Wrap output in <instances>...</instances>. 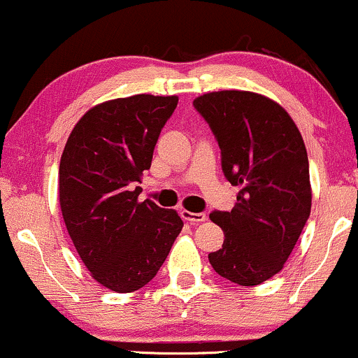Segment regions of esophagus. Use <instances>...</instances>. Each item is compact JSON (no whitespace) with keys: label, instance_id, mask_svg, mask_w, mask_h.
Wrapping results in <instances>:
<instances>
[{"label":"esophagus","instance_id":"obj_1","mask_svg":"<svg viewBox=\"0 0 358 358\" xmlns=\"http://www.w3.org/2000/svg\"><path fill=\"white\" fill-rule=\"evenodd\" d=\"M182 217L185 220H190L192 224H200V222L207 220V213H203V212L193 213V212H188V210H182Z\"/></svg>","mask_w":358,"mask_h":358}]
</instances>
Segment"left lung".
Segmentation results:
<instances>
[{"instance_id":"obj_1","label":"left lung","mask_w":358,"mask_h":358,"mask_svg":"<svg viewBox=\"0 0 358 358\" xmlns=\"http://www.w3.org/2000/svg\"><path fill=\"white\" fill-rule=\"evenodd\" d=\"M193 108L219 143L225 178L239 187L231 212L210 213L225 239L208 261L236 285H261L282 269L310 217L301 133L278 102L248 90L203 94Z\"/></svg>"}]
</instances>
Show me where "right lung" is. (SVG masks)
<instances>
[{
  "instance_id": "right-lung-1",
  "label": "right lung",
  "mask_w": 358,
  "mask_h": 358,
  "mask_svg": "<svg viewBox=\"0 0 358 358\" xmlns=\"http://www.w3.org/2000/svg\"><path fill=\"white\" fill-rule=\"evenodd\" d=\"M176 96L102 102L77 122L60 158L59 199L77 252L102 286L131 293L156 276L182 232L175 210L138 202L141 175Z\"/></svg>"
}]
</instances>
